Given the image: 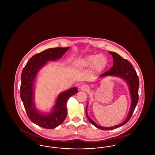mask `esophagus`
<instances>
[{
  "label": "esophagus",
  "instance_id": "1",
  "mask_svg": "<svg viewBox=\"0 0 155 155\" xmlns=\"http://www.w3.org/2000/svg\"><path fill=\"white\" fill-rule=\"evenodd\" d=\"M80 89L82 91H87L89 89V87L88 85H85V84H84V85H82L81 87H80Z\"/></svg>",
  "mask_w": 155,
  "mask_h": 155
}]
</instances>
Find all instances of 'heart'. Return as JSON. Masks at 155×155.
Masks as SVG:
<instances>
[{
	"mask_svg": "<svg viewBox=\"0 0 155 155\" xmlns=\"http://www.w3.org/2000/svg\"><path fill=\"white\" fill-rule=\"evenodd\" d=\"M107 60L103 55L92 54L89 55L84 58L78 59L76 61V65L80 67L93 66L97 71H101L106 66Z\"/></svg>",
	"mask_w": 155,
	"mask_h": 155,
	"instance_id": "1",
	"label": "heart"
}]
</instances>
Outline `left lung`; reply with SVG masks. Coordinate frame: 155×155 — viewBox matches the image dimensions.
Returning a JSON list of instances; mask_svg holds the SVG:
<instances>
[{"mask_svg":"<svg viewBox=\"0 0 155 155\" xmlns=\"http://www.w3.org/2000/svg\"><path fill=\"white\" fill-rule=\"evenodd\" d=\"M109 53L112 55L113 59V66L111 67L110 70L106 71L105 73L101 74L100 77H102L107 75H116V76L120 77L123 79H124L130 87L132 102H131V105L130 107V110L129 111L128 115L127 118L125 119V121L122 123L118 125H116L114 127H103L102 126L97 125L91 119L86 113V115L89 121L97 128H99L102 130H110L114 128H117L119 127L124 125L126 124L131 117L133 112L135 109V107L138 103V99H139V96H138V88H139V85H140L139 78L135 70L133 67V64L127 59L123 58L117 53L113 52H109ZM87 108L86 107V112H87Z\"/></svg>","mask_w":155,"mask_h":155,"instance_id":"left-lung-1","label":"left lung"}]
</instances>
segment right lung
<instances>
[{"label":"right lung","mask_w":155,"mask_h":155,"mask_svg":"<svg viewBox=\"0 0 155 155\" xmlns=\"http://www.w3.org/2000/svg\"><path fill=\"white\" fill-rule=\"evenodd\" d=\"M67 48H54L46 49L34 55L24 67L21 75L20 97L30 120L46 129L54 128L60 125L66 117V103L68 99L78 92L72 88L59 95L52 113L43 115L37 111L33 103V84L39 69L46 61L60 59L68 49Z\"/></svg>","instance_id":"add662e5"}]
</instances>
